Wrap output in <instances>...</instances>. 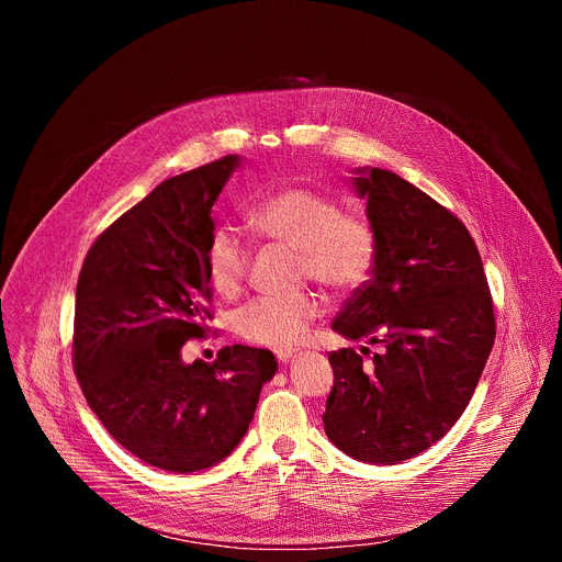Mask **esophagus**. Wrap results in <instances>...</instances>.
Here are the masks:
<instances>
[{"mask_svg":"<svg viewBox=\"0 0 562 562\" xmlns=\"http://www.w3.org/2000/svg\"><path fill=\"white\" fill-rule=\"evenodd\" d=\"M297 356V351H293V349H280V351H276V358L282 362V364H286L291 358H295Z\"/></svg>","mask_w":562,"mask_h":562,"instance_id":"34e87169","label":"esophagus"}]
</instances>
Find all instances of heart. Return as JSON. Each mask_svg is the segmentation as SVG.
Returning a JSON list of instances; mask_svg holds the SVG:
<instances>
[{"label":"heart","mask_w":562,"mask_h":562,"mask_svg":"<svg viewBox=\"0 0 562 562\" xmlns=\"http://www.w3.org/2000/svg\"><path fill=\"white\" fill-rule=\"evenodd\" d=\"M251 226L297 251V269L336 293L358 289L371 273L375 245L371 228L340 213L336 202L308 189H284L251 211ZM249 247L233 228H215L206 245V273L213 289L226 297L239 293L249 271ZM315 295L256 297L235 313V331L262 347L300 342L319 315Z\"/></svg>","instance_id":"obj_1"}]
</instances>
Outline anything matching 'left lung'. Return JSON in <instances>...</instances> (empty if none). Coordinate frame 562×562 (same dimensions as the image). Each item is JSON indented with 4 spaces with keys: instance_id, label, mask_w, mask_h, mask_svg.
Returning a JSON list of instances; mask_svg holds the SVG:
<instances>
[{
    "instance_id": "obj_1",
    "label": "left lung",
    "mask_w": 562,
    "mask_h": 562,
    "mask_svg": "<svg viewBox=\"0 0 562 562\" xmlns=\"http://www.w3.org/2000/svg\"><path fill=\"white\" fill-rule=\"evenodd\" d=\"M367 204L371 278L331 329L382 349L329 353L325 434L369 464L409 460L462 416L496 338L483 260L464 224L400 176L362 167L349 178ZM369 356V347H360Z\"/></svg>"
}]
</instances>
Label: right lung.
Instances as JSON below:
<instances>
[{"label":"right lung","mask_w":562,"mask_h":562,"mask_svg":"<svg viewBox=\"0 0 562 562\" xmlns=\"http://www.w3.org/2000/svg\"><path fill=\"white\" fill-rule=\"evenodd\" d=\"M243 157L155 187L91 247L75 291V373L106 431L139 460L176 473L222 462L249 431L267 349L233 345L213 364L184 362L211 313V209Z\"/></svg>","instance_id":"add662e5"}]
</instances>
